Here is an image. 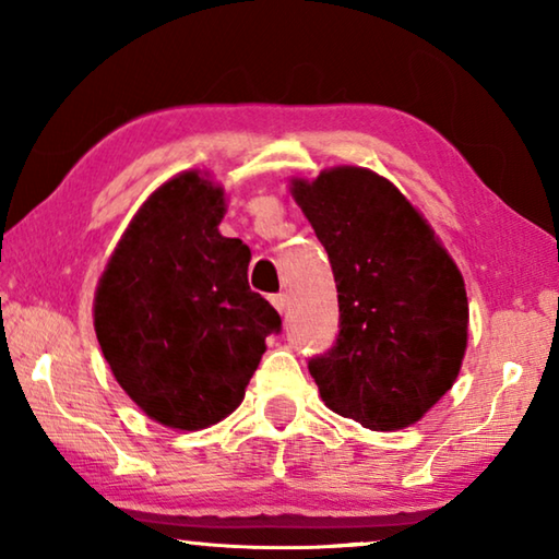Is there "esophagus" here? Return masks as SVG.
Wrapping results in <instances>:
<instances>
[{
    "instance_id": "obj_1",
    "label": "esophagus",
    "mask_w": 559,
    "mask_h": 559,
    "mask_svg": "<svg viewBox=\"0 0 559 559\" xmlns=\"http://www.w3.org/2000/svg\"><path fill=\"white\" fill-rule=\"evenodd\" d=\"M271 302H273V308L278 310V313H286V306H288L286 293H276V296H271Z\"/></svg>"
}]
</instances>
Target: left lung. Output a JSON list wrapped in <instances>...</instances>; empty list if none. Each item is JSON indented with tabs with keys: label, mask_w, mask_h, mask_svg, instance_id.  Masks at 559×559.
I'll return each instance as SVG.
<instances>
[{
	"label": "left lung",
	"mask_w": 559,
	"mask_h": 559,
	"mask_svg": "<svg viewBox=\"0 0 559 559\" xmlns=\"http://www.w3.org/2000/svg\"><path fill=\"white\" fill-rule=\"evenodd\" d=\"M290 192L333 266L340 333L308 370L323 402L365 429L419 421L453 382L468 340L456 263L390 179L333 167Z\"/></svg>",
	"instance_id": "1"
}]
</instances>
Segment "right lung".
<instances>
[{"instance_id":"add662e5","label":"right lung","mask_w":559,"mask_h":559,"mask_svg":"<svg viewBox=\"0 0 559 559\" xmlns=\"http://www.w3.org/2000/svg\"><path fill=\"white\" fill-rule=\"evenodd\" d=\"M224 189L200 173L140 206L103 271L93 320L112 374L150 419L197 431L229 416L257 372L276 308L249 288L251 251L219 234Z\"/></svg>"}]
</instances>
